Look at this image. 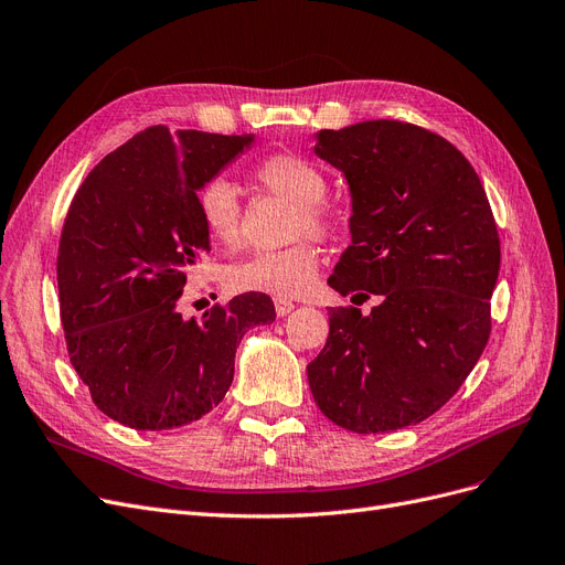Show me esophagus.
<instances>
[{
	"label": "esophagus",
	"instance_id": "1",
	"mask_svg": "<svg viewBox=\"0 0 565 565\" xmlns=\"http://www.w3.org/2000/svg\"><path fill=\"white\" fill-rule=\"evenodd\" d=\"M275 309H277V317H286V315H290V311L296 309V305L290 302V300H286V298H277L275 300Z\"/></svg>",
	"mask_w": 565,
	"mask_h": 565
}]
</instances>
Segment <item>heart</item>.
Wrapping results in <instances>:
<instances>
[{
  "mask_svg": "<svg viewBox=\"0 0 565 565\" xmlns=\"http://www.w3.org/2000/svg\"><path fill=\"white\" fill-rule=\"evenodd\" d=\"M254 179L288 202V239H298L279 250H265L227 269V286L239 294H267L277 298H300L309 294L319 275V248L307 235L330 242L344 230L342 209L326 200L328 181L319 167L296 153H271L254 164ZM198 214L206 235L225 248H239L244 239L242 202L235 183L223 177L206 181L198 193Z\"/></svg>",
  "mask_w": 565,
  "mask_h": 565,
  "instance_id": "obj_1",
  "label": "heart"
}]
</instances>
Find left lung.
<instances>
[{
    "instance_id": "8db88e82",
    "label": "left lung",
    "mask_w": 565,
    "mask_h": 565,
    "mask_svg": "<svg viewBox=\"0 0 565 565\" xmlns=\"http://www.w3.org/2000/svg\"><path fill=\"white\" fill-rule=\"evenodd\" d=\"M315 153L344 172L351 246L328 284L367 317L330 307L309 388L353 433L416 426L461 388L491 332L500 239L484 185L445 137L403 120L321 130Z\"/></svg>"
}]
</instances>
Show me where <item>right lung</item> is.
I'll return each instance as SVG.
<instances>
[{"instance_id": "obj_1", "label": "right lung", "mask_w": 565, "mask_h": 565, "mask_svg": "<svg viewBox=\"0 0 565 565\" xmlns=\"http://www.w3.org/2000/svg\"><path fill=\"white\" fill-rule=\"evenodd\" d=\"M254 135L153 125L102 158L78 185L57 248L60 321L93 403L137 430L188 426L233 384L246 328L275 321L263 294L183 319L185 271L209 250L198 191Z\"/></svg>"}]
</instances>
